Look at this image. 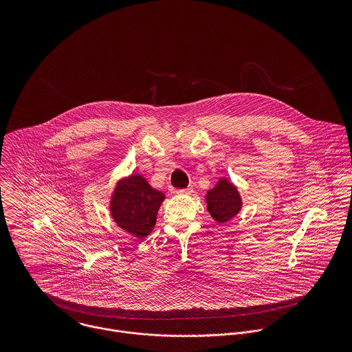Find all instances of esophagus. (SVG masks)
Instances as JSON below:
<instances>
[{
  "label": "esophagus",
  "mask_w": 352,
  "mask_h": 352,
  "mask_svg": "<svg viewBox=\"0 0 352 352\" xmlns=\"http://www.w3.org/2000/svg\"><path fill=\"white\" fill-rule=\"evenodd\" d=\"M192 191H194L192 187H187V188H184V190H177L176 194H177V195H190V194H192Z\"/></svg>",
  "instance_id": "34e87169"
}]
</instances>
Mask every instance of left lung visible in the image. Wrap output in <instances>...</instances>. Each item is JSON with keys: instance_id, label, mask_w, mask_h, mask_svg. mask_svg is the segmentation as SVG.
I'll return each mask as SVG.
<instances>
[{"instance_id": "1", "label": "left lung", "mask_w": 352, "mask_h": 352, "mask_svg": "<svg viewBox=\"0 0 352 352\" xmlns=\"http://www.w3.org/2000/svg\"><path fill=\"white\" fill-rule=\"evenodd\" d=\"M204 201L207 211L218 223H226L233 219L243 208L239 188L228 177H219L217 184L207 191Z\"/></svg>"}]
</instances>
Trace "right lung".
Returning <instances> with one entry per match:
<instances>
[{
	"mask_svg": "<svg viewBox=\"0 0 352 352\" xmlns=\"http://www.w3.org/2000/svg\"><path fill=\"white\" fill-rule=\"evenodd\" d=\"M164 199V192L153 188L142 175L133 173L116 182L109 199V214L122 230L144 240L154 229Z\"/></svg>",
	"mask_w": 352,
	"mask_h": 352,
	"instance_id": "right-lung-1",
	"label": "right lung"
}]
</instances>
